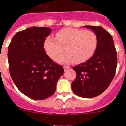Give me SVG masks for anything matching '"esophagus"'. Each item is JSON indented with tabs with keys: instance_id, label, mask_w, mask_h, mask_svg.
Instances as JSON below:
<instances>
[{
	"instance_id": "1",
	"label": "esophagus",
	"mask_w": 126,
	"mask_h": 126,
	"mask_svg": "<svg viewBox=\"0 0 126 126\" xmlns=\"http://www.w3.org/2000/svg\"><path fill=\"white\" fill-rule=\"evenodd\" d=\"M68 69H69V66H64V71L68 70Z\"/></svg>"
}]
</instances>
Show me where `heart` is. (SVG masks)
<instances>
[{"label": "heart", "instance_id": "1", "mask_svg": "<svg viewBox=\"0 0 126 126\" xmlns=\"http://www.w3.org/2000/svg\"><path fill=\"white\" fill-rule=\"evenodd\" d=\"M97 45L98 38L93 32L67 28L57 32L56 38H47L44 41V48L46 54L52 59L55 60L65 48L67 54L57 59V62L79 64L94 55Z\"/></svg>", "mask_w": 126, "mask_h": 126}]
</instances>
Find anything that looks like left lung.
<instances>
[{
	"label": "left lung",
	"instance_id": "1",
	"mask_svg": "<svg viewBox=\"0 0 126 126\" xmlns=\"http://www.w3.org/2000/svg\"><path fill=\"white\" fill-rule=\"evenodd\" d=\"M94 32L98 45L94 55L86 62L73 67L76 77L71 87L77 96L96 97L111 83L116 73L117 53L112 36L101 26L86 25Z\"/></svg>",
	"mask_w": 126,
	"mask_h": 126
}]
</instances>
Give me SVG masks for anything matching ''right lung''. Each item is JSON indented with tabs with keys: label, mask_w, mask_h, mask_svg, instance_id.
<instances>
[{
	"label": "right lung",
	"mask_w": 126,
	"mask_h": 126,
	"mask_svg": "<svg viewBox=\"0 0 126 126\" xmlns=\"http://www.w3.org/2000/svg\"><path fill=\"white\" fill-rule=\"evenodd\" d=\"M51 33L46 27H32L16 33L8 47L9 70L21 92L35 100H43L55 93L64 73L46 53L44 43Z\"/></svg>",
	"instance_id": "add662e5"
}]
</instances>
